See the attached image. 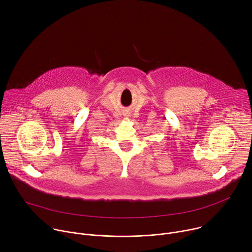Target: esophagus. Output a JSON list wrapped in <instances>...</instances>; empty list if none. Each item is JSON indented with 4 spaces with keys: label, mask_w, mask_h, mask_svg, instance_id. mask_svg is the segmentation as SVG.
Returning a JSON list of instances; mask_svg holds the SVG:
<instances>
[{
    "label": "esophagus",
    "mask_w": 252,
    "mask_h": 252,
    "mask_svg": "<svg viewBox=\"0 0 252 252\" xmlns=\"http://www.w3.org/2000/svg\"><path fill=\"white\" fill-rule=\"evenodd\" d=\"M126 117H129V116H128V115H127V116H126Z\"/></svg>",
    "instance_id": "esophagus-1"
}]
</instances>
